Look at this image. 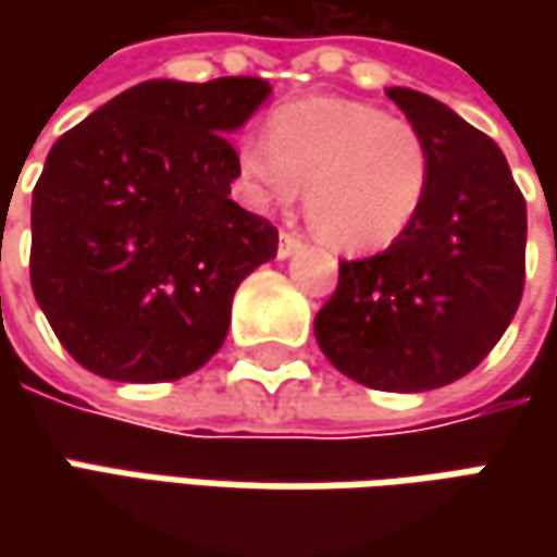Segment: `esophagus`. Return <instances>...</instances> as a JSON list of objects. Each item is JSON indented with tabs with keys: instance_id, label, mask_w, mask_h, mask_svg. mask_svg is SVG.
Masks as SVG:
<instances>
[{
	"instance_id": "1",
	"label": "esophagus",
	"mask_w": 557,
	"mask_h": 557,
	"mask_svg": "<svg viewBox=\"0 0 557 557\" xmlns=\"http://www.w3.org/2000/svg\"><path fill=\"white\" fill-rule=\"evenodd\" d=\"M300 245H304V238H300L297 232H282V235H278V257L285 260L290 253H297Z\"/></svg>"
}]
</instances>
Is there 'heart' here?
<instances>
[{"mask_svg":"<svg viewBox=\"0 0 557 557\" xmlns=\"http://www.w3.org/2000/svg\"><path fill=\"white\" fill-rule=\"evenodd\" d=\"M238 170L257 207H288L307 183V220L322 242L372 250L416 223L431 185V151L412 120L347 98L278 108L247 136Z\"/></svg>","mask_w":557,"mask_h":557,"instance_id":"1","label":"heart"}]
</instances>
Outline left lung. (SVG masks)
<instances>
[{
    "label": "left lung",
    "mask_w": 557,
    "mask_h": 557,
    "mask_svg": "<svg viewBox=\"0 0 557 557\" xmlns=\"http://www.w3.org/2000/svg\"><path fill=\"white\" fill-rule=\"evenodd\" d=\"M421 129L431 185L416 223L374 257L344 260L315 312L337 372L374 391H434L478 369L524 294L527 201L499 145L412 89H387Z\"/></svg>",
    "instance_id": "8db88e82"
}]
</instances>
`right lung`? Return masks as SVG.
I'll return each mask as SVG.
<instances>
[{
    "label": "right lung",
    "mask_w": 557,
    "mask_h": 557,
    "mask_svg": "<svg viewBox=\"0 0 557 557\" xmlns=\"http://www.w3.org/2000/svg\"><path fill=\"white\" fill-rule=\"evenodd\" d=\"M269 96L260 76L148 79L54 141L33 188L30 285L64 350L111 381L198 372L232 294L278 228L228 198L225 139Z\"/></svg>",
    "instance_id": "1"
}]
</instances>
